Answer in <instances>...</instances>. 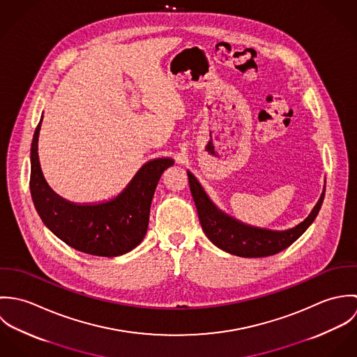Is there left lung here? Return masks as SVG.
I'll return each instance as SVG.
<instances>
[{
    "label": "left lung",
    "instance_id": "obj_1",
    "mask_svg": "<svg viewBox=\"0 0 357 357\" xmlns=\"http://www.w3.org/2000/svg\"><path fill=\"white\" fill-rule=\"evenodd\" d=\"M187 174L191 194L206 236L218 249L229 255L248 258L276 255L293 245L314 221L326 192L324 185L317 204H314L310 214L303 222L286 231H272L243 224L239 220L225 214L210 201L195 176L190 172H187Z\"/></svg>",
    "mask_w": 357,
    "mask_h": 357
}]
</instances>
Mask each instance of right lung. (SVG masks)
<instances>
[{
    "label": "right lung",
    "mask_w": 357,
    "mask_h": 357,
    "mask_svg": "<svg viewBox=\"0 0 357 357\" xmlns=\"http://www.w3.org/2000/svg\"><path fill=\"white\" fill-rule=\"evenodd\" d=\"M40 129L41 121L31 143L30 191L44 224L66 245L86 255L116 257L139 246L147 234L158 181L174 160L158 158L144 163L128 187L108 202L73 204L53 192L44 178L38 160Z\"/></svg>",
    "instance_id": "1"
}]
</instances>
